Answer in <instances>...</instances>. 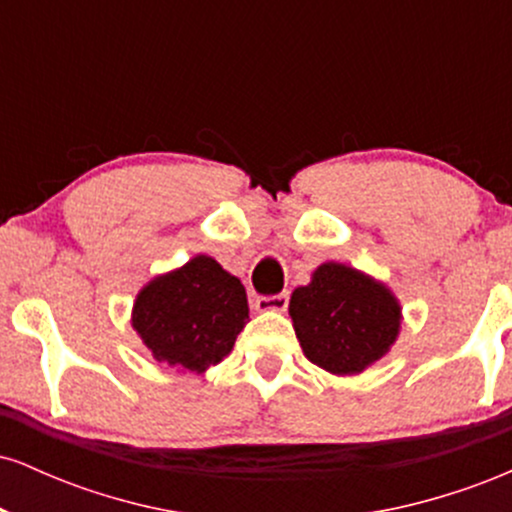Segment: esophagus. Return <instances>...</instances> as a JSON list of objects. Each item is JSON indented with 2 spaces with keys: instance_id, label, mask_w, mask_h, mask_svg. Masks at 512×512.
Returning <instances> with one entry per match:
<instances>
[{
  "instance_id": "34e87169",
  "label": "esophagus",
  "mask_w": 512,
  "mask_h": 512,
  "mask_svg": "<svg viewBox=\"0 0 512 512\" xmlns=\"http://www.w3.org/2000/svg\"><path fill=\"white\" fill-rule=\"evenodd\" d=\"M286 305H289V293H274V296H257L255 298V308L262 310V313H267V310H286Z\"/></svg>"
}]
</instances>
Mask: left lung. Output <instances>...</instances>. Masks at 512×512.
I'll return each instance as SVG.
<instances>
[{"instance_id": "8db88e82", "label": "left lung", "mask_w": 512, "mask_h": 512, "mask_svg": "<svg viewBox=\"0 0 512 512\" xmlns=\"http://www.w3.org/2000/svg\"><path fill=\"white\" fill-rule=\"evenodd\" d=\"M289 313L303 354L337 375H354L390 349L399 305L385 286L344 264H322L293 291Z\"/></svg>"}]
</instances>
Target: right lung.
Here are the masks:
<instances>
[{"label": "right lung", "mask_w": 512, "mask_h": 512, "mask_svg": "<svg viewBox=\"0 0 512 512\" xmlns=\"http://www.w3.org/2000/svg\"><path fill=\"white\" fill-rule=\"evenodd\" d=\"M245 320L243 284L216 260L199 255L144 286L132 325L158 361L202 373L231 354Z\"/></svg>", "instance_id": "1"}]
</instances>
